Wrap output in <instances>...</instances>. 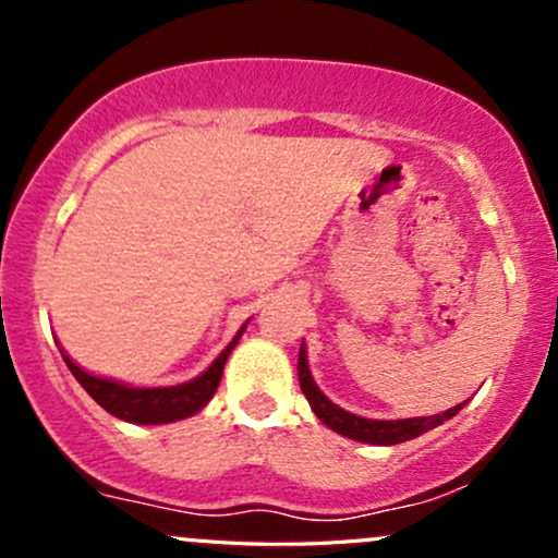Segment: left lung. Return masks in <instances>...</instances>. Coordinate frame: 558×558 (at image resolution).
Instances as JSON below:
<instances>
[{
    "mask_svg": "<svg viewBox=\"0 0 558 558\" xmlns=\"http://www.w3.org/2000/svg\"><path fill=\"white\" fill-rule=\"evenodd\" d=\"M299 383L301 390H304L306 401H310L312 412L317 414L330 430L345 435L351 440H362V444H375V446H393V444H403V440H412L417 435L433 430L438 427L440 422L451 420L464 403L459 407H451L444 414H433V417H414V420H367V417H356V414L345 412V409L332 403L323 390L317 388L315 377L310 373V364H306V351L301 345L299 351Z\"/></svg>",
    "mask_w": 558,
    "mask_h": 558,
    "instance_id": "8db88e82",
    "label": "left lung"
}]
</instances>
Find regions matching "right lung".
<instances>
[{"label":"right lung","instance_id":"1","mask_svg":"<svg viewBox=\"0 0 558 558\" xmlns=\"http://www.w3.org/2000/svg\"><path fill=\"white\" fill-rule=\"evenodd\" d=\"M243 330H246V325L235 332V338L226 345V351L202 375L189 383H181V386L168 388L123 386V383H114L110 377H96L86 373V369H81L65 351H62V360H65L70 373L75 375V380L86 388V393L118 420L133 422V425H165V422L191 417L198 409L207 407V401L213 399L217 386H220L222 367H226L230 351L239 343Z\"/></svg>","mask_w":558,"mask_h":558}]
</instances>
